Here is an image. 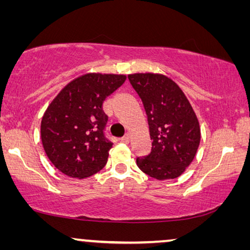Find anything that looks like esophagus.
Instances as JSON below:
<instances>
[{
	"instance_id": "obj_1",
	"label": "esophagus",
	"mask_w": 250,
	"mask_h": 250,
	"mask_svg": "<svg viewBox=\"0 0 250 250\" xmlns=\"http://www.w3.org/2000/svg\"><path fill=\"white\" fill-rule=\"evenodd\" d=\"M129 140H131V136H129L128 134H126L125 136H123V138L121 139V142H123V143H128Z\"/></svg>"
}]
</instances>
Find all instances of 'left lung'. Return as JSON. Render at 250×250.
I'll return each instance as SVG.
<instances>
[{"label":"left lung","mask_w":250,"mask_h":250,"mask_svg":"<svg viewBox=\"0 0 250 250\" xmlns=\"http://www.w3.org/2000/svg\"><path fill=\"white\" fill-rule=\"evenodd\" d=\"M148 117L151 152L136 164L156 180L176 179L192 163L200 143L197 116L175 82L159 74L128 75Z\"/></svg>","instance_id":"8db88e82"}]
</instances>
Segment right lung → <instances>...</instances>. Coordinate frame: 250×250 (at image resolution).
Instances as JSON below:
<instances>
[{"label": "right lung", "mask_w": 250, "mask_h": 250, "mask_svg": "<svg viewBox=\"0 0 250 250\" xmlns=\"http://www.w3.org/2000/svg\"><path fill=\"white\" fill-rule=\"evenodd\" d=\"M125 75L86 74L70 82L47 107L41 124L46 156L60 172L84 179L105 166L112 142L102 104Z\"/></svg>", "instance_id": "right-lung-1"}]
</instances>
